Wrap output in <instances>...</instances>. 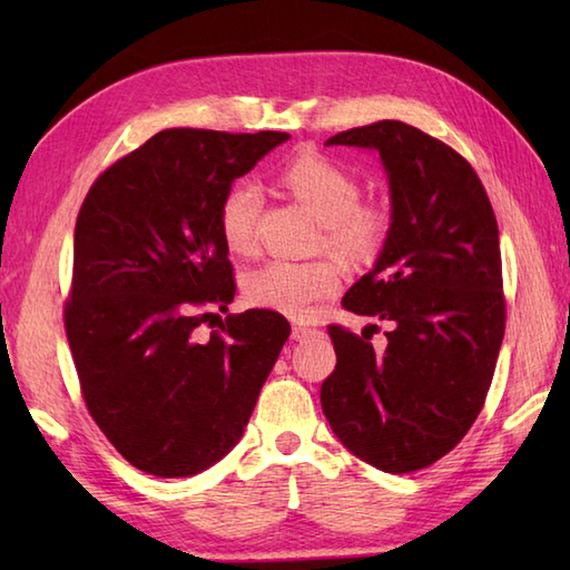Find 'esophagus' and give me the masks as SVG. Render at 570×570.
Listing matches in <instances>:
<instances>
[{
    "label": "esophagus",
    "mask_w": 570,
    "mask_h": 570,
    "mask_svg": "<svg viewBox=\"0 0 570 570\" xmlns=\"http://www.w3.org/2000/svg\"><path fill=\"white\" fill-rule=\"evenodd\" d=\"M316 333H318V331H316V328H308V325H294L292 337H294L296 343H304V341H308V337H313Z\"/></svg>",
    "instance_id": "esophagus-1"
}]
</instances>
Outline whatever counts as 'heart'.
<instances>
[{
  "label": "heart",
  "instance_id": "1",
  "mask_svg": "<svg viewBox=\"0 0 570 570\" xmlns=\"http://www.w3.org/2000/svg\"><path fill=\"white\" fill-rule=\"evenodd\" d=\"M282 186L321 223L318 247H328L350 264L372 262L386 245L392 210L382 200H360L353 171L323 154H301L278 174ZM262 198L252 184H235L217 213L223 242L229 252L257 249ZM343 269L333 257L308 262L272 259L245 274V296L252 306L288 318H308L321 301L337 294Z\"/></svg>",
  "mask_w": 570,
  "mask_h": 570
}]
</instances>
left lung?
Returning a JSON list of instances; mask_svg holds the SVG:
<instances>
[{"mask_svg":"<svg viewBox=\"0 0 570 570\" xmlns=\"http://www.w3.org/2000/svg\"><path fill=\"white\" fill-rule=\"evenodd\" d=\"M325 144L377 149L392 190V229L343 308L390 323L355 335L328 325L335 370L323 414L347 451L384 472L433 465L485 406L504 337L500 229L485 186L441 139L382 119Z\"/></svg>","mask_w":570,"mask_h":570,"instance_id":"8db88e82","label":"left lung"}]
</instances>
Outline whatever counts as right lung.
Segmentation results:
<instances>
[{
  "label": "right lung",
  "instance_id": "add662e5",
  "mask_svg": "<svg viewBox=\"0 0 570 570\" xmlns=\"http://www.w3.org/2000/svg\"><path fill=\"white\" fill-rule=\"evenodd\" d=\"M286 131L164 129L95 178L72 242L63 325L92 421L156 478H186L233 448L292 325L227 311L235 272L217 225L233 180Z\"/></svg>",
  "mask_w": 570,
  "mask_h": 570
}]
</instances>
